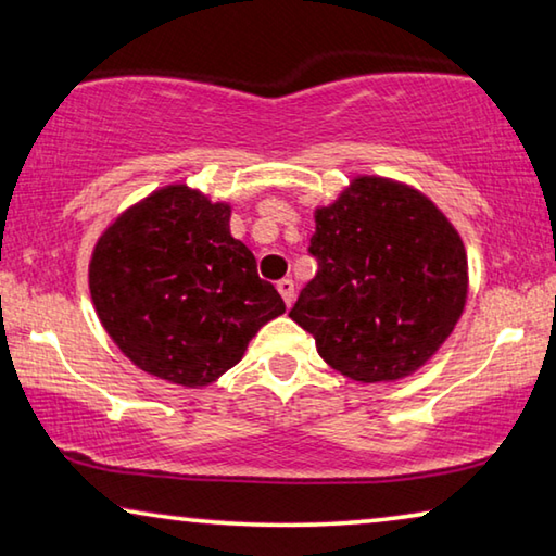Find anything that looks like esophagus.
<instances>
[{
    "label": "esophagus",
    "mask_w": 556,
    "mask_h": 556,
    "mask_svg": "<svg viewBox=\"0 0 556 556\" xmlns=\"http://www.w3.org/2000/svg\"><path fill=\"white\" fill-rule=\"evenodd\" d=\"M278 293L283 295L286 305L293 303V298H295V283H293V280H290V278H280V280H278Z\"/></svg>",
    "instance_id": "34e87169"
}]
</instances>
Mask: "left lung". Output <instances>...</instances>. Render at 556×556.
<instances>
[{"label":"left lung","mask_w":556,"mask_h":556,"mask_svg":"<svg viewBox=\"0 0 556 556\" xmlns=\"http://www.w3.org/2000/svg\"><path fill=\"white\" fill-rule=\"evenodd\" d=\"M318 273L290 307L323 361L361 382L415 372L455 328L467 255L450 220L407 186L357 178L315 211Z\"/></svg>","instance_id":"obj_1"}]
</instances>
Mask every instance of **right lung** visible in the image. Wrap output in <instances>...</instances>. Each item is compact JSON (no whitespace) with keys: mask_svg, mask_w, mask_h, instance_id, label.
<instances>
[{"mask_svg":"<svg viewBox=\"0 0 556 556\" xmlns=\"http://www.w3.org/2000/svg\"><path fill=\"white\" fill-rule=\"evenodd\" d=\"M230 208L186 186L149 195L93 249L91 301L126 357L176 386H208L286 311L228 230Z\"/></svg>","mask_w":556,"mask_h":556,"instance_id":"obj_1","label":"right lung"}]
</instances>
